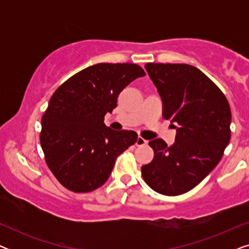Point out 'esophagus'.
I'll return each instance as SVG.
<instances>
[{
    "instance_id": "34e87169",
    "label": "esophagus",
    "mask_w": 249,
    "mask_h": 249,
    "mask_svg": "<svg viewBox=\"0 0 249 249\" xmlns=\"http://www.w3.org/2000/svg\"><path fill=\"white\" fill-rule=\"evenodd\" d=\"M146 144H147V141H145L144 138L141 137V136H138L137 142H136V145H137V146H144Z\"/></svg>"
}]
</instances>
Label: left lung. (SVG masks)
<instances>
[{"instance_id": "left-lung-1", "label": "left lung", "mask_w": 249, "mask_h": 249, "mask_svg": "<svg viewBox=\"0 0 249 249\" xmlns=\"http://www.w3.org/2000/svg\"><path fill=\"white\" fill-rule=\"evenodd\" d=\"M163 102V118L177 129L175 144L148 142L154 158L142 166L145 182L156 193L177 196L196 187L223 156L230 141L231 111L219 87L185 63H146Z\"/></svg>"}]
</instances>
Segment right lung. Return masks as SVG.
<instances>
[{"instance_id":"1","label":"right lung","mask_w":249,"mask_h":249,"mask_svg":"<svg viewBox=\"0 0 249 249\" xmlns=\"http://www.w3.org/2000/svg\"><path fill=\"white\" fill-rule=\"evenodd\" d=\"M145 76L135 63H97L57 87L42 117L39 141L51 172L64 188L89 193L110 177L115 160L137 142L132 130L115 131L104 115L120 91Z\"/></svg>"}]
</instances>
